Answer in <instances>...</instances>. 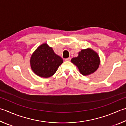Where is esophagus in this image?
<instances>
[{
  "mask_svg": "<svg viewBox=\"0 0 126 126\" xmlns=\"http://www.w3.org/2000/svg\"><path fill=\"white\" fill-rule=\"evenodd\" d=\"M71 58H70V57H69V58H65V61H71Z\"/></svg>",
  "mask_w": 126,
  "mask_h": 126,
  "instance_id": "esophagus-1",
  "label": "esophagus"
}]
</instances>
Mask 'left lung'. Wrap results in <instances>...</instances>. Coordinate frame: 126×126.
<instances>
[{"label": "left lung", "mask_w": 126, "mask_h": 126, "mask_svg": "<svg viewBox=\"0 0 126 126\" xmlns=\"http://www.w3.org/2000/svg\"><path fill=\"white\" fill-rule=\"evenodd\" d=\"M72 63L77 66L80 73L88 76L98 69L100 64V58L98 53L91 48L81 50L78 55L71 59Z\"/></svg>", "instance_id": "left-lung-1"}]
</instances>
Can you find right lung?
I'll return each instance as SVG.
<instances>
[{
  "mask_svg": "<svg viewBox=\"0 0 126 126\" xmlns=\"http://www.w3.org/2000/svg\"><path fill=\"white\" fill-rule=\"evenodd\" d=\"M63 62V59L55 54L46 43L38 47L30 58L32 71L36 75L43 78L52 76Z\"/></svg>",
  "mask_w": 126,
  "mask_h": 126,
  "instance_id": "obj_1",
  "label": "right lung"
}]
</instances>
